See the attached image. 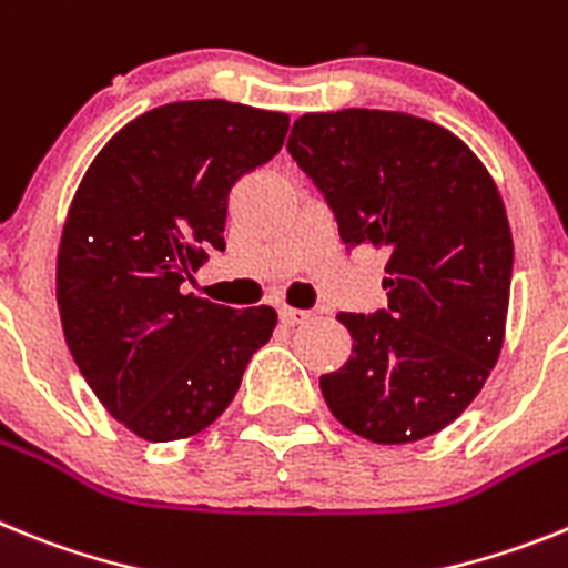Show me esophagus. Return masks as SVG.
I'll list each match as a JSON object with an SVG mask.
<instances>
[{
  "label": "esophagus",
  "mask_w": 568,
  "mask_h": 568,
  "mask_svg": "<svg viewBox=\"0 0 568 568\" xmlns=\"http://www.w3.org/2000/svg\"><path fill=\"white\" fill-rule=\"evenodd\" d=\"M312 317L308 312H303V308H291V305H280V323L283 325H300L305 323V320Z\"/></svg>",
  "instance_id": "obj_1"
}]
</instances>
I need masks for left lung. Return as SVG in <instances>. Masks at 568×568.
<instances>
[{"instance_id": "left-lung-1", "label": "left lung", "mask_w": 568, "mask_h": 568, "mask_svg": "<svg viewBox=\"0 0 568 568\" xmlns=\"http://www.w3.org/2000/svg\"><path fill=\"white\" fill-rule=\"evenodd\" d=\"M288 151L348 248L386 251L377 314L339 312L352 357L320 388L348 432L403 446L455 423L500 357L509 314L506 205L475 151L400 111L305 113Z\"/></svg>"}]
</instances>
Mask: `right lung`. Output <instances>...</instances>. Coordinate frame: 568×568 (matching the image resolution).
<instances>
[{
	"mask_svg": "<svg viewBox=\"0 0 568 568\" xmlns=\"http://www.w3.org/2000/svg\"><path fill=\"white\" fill-rule=\"evenodd\" d=\"M285 134L280 111L171 102L120 128L79 182L57 254L59 317L88 386L142 440L209 428L274 334L268 305L236 312L182 285L225 248L234 182Z\"/></svg>",
	"mask_w": 568,
	"mask_h": 568,
	"instance_id": "obj_1",
	"label": "right lung"
}]
</instances>
